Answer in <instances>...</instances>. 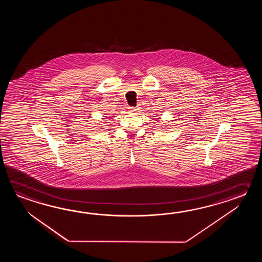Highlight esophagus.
<instances>
[{
	"label": "esophagus",
	"instance_id": "1",
	"mask_svg": "<svg viewBox=\"0 0 262 262\" xmlns=\"http://www.w3.org/2000/svg\"><path fill=\"white\" fill-rule=\"evenodd\" d=\"M128 110H129V112H137V108H136V107H133V106H129Z\"/></svg>",
	"mask_w": 262,
	"mask_h": 262
}]
</instances>
